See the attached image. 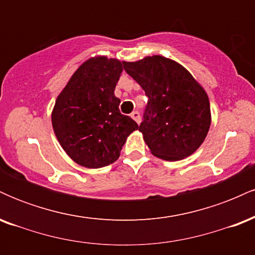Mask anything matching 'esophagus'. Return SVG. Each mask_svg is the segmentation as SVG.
<instances>
[{
	"label": "esophagus",
	"mask_w": 255,
	"mask_h": 255,
	"mask_svg": "<svg viewBox=\"0 0 255 255\" xmlns=\"http://www.w3.org/2000/svg\"><path fill=\"white\" fill-rule=\"evenodd\" d=\"M130 118L133 119L134 121H135L137 125H139L140 122H141V119H140V114H139V111H133V113L130 114Z\"/></svg>",
	"instance_id": "1"
}]
</instances>
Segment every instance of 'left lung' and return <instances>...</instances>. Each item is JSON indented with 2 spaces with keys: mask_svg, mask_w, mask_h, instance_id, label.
<instances>
[{
  "mask_svg": "<svg viewBox=\"0 0 255 255\" xmlns=\"http://www.w3.org/2000/svg\"><path fill=\"white\" fill-rule=\"evenodd\" d=\"M124 67L148 97L139 130L151 153L170 162L194 153L211 126L203 86L183 66L160 55L125 61Z\"/></svg>",
  "mask_w": 255,
  "mask_h": 255,
  "instance_id": "1",
  "label": "left lung"
}]
</instances>
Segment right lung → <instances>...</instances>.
Here are the masks:
<instances>
[{
    "label": "right lung",
    "instance_id": "1",
    "mask_svg": "<svg viewBox=\"0 0 255 255\" xmlns=\"http://www.w3.org/2000/svg\"><path fill=\"white\" fill-rule=\"evenodd\" d=\"M124 62L91 57L74 72L51 113L55 135L75 163L89 169L116 162L137 125L120 113L115 91Z\"/></svg>",
    "mask_w": 255,
    "mask_h": 255
}]
</instances>
